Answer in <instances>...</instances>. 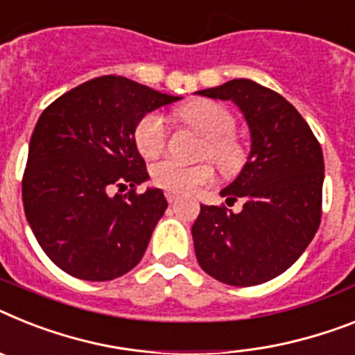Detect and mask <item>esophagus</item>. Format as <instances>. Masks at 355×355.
<instances>
[{
  "mask_svg": "<svg viewBox=\"0 0 355 355\" xmlns=\"http://www.w3.org/2000/svg\"><path fill=\"white\" fill-rule=\"evenodd\" d=\"M166 198H168L169 204H175V202L178 200V195H177V193H173V191H166Z\"/></svg>",
  "mask_w": 355,
  "mask_h": 355,
  "instance_id": "esophagus-1",
  "label": "esophagus"
}]
</instances>
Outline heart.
<instances>
[{
    "label": "heart",
    "mask_w": 355,
    "mask_h": 355,
    "mask_svg": "<svg viewBox=\"0 0 355 355\" xmlns=\"http://www.w3.org/2000/svg\"><path fill=\"white\" fill-rule=\"evenodd\" d=\"M177 115L205 139L204 155H207L220 171L233 175L245 162L242 142L233 135L234 117L222 104L214 101H193L178 110ZM168 139V128L160 113H148L137 124L135 144L146 159L162 153ZM209 164H182L175 159H164L151 168V180L166 191L193 193L213 180Z\"/></svg>",
    "instance_id": "b5f03b06"
}]
</instances>
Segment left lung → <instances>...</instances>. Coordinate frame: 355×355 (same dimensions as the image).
Returning <instances> with one entry per match:
<instances>
[{"instance_id":"left-lung-1","label":"left lung","mask_w":355,"mask_h":355,"mask_svg":"<svg viewBox=\"0 0 355 355\" xmlns=\"http://www.w3.org/2000/svg\"><path fill=\"white\" fill-rule=\"evenodd\" d=\"M196 94L231 101L251 137L242 171L220 191L227 205L242 200V209L200 205L191 227L196 260L222 284H265L303 254L320 227L323 151L293 104L251 79Z\"/></svg>"}]
</instances>
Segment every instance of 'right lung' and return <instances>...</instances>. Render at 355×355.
I'll use <instances>...</instances> for the list:
<instances>
[{
    "label": "right lung",
    "instance_id": "obj_1",
    "mask_svg": "<svg viewBox=\"0 0 355 355\" xmlns=\"http://www.w3.org/2000/svg\"><path fill=\"white\" fill-rule=\"evenodd\" d=\"M182 97L121 76L83 83L41 113L28 146L23 205L35 240L59 269L86 282L130 272L168 209L135 144L137 124ZM132 191L111 195V187Z\"/></svg>",
    "mask_w": 355,
    "mask_h": 355
}]
</instances>
